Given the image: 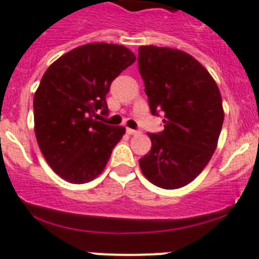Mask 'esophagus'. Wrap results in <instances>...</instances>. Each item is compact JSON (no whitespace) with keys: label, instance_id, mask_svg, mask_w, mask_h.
Instances as JSON below:
<instances>
[{"label":"esophagus","instance_id":"obj_1","mask_svg":"<svg viewBox=\"0 0 259 259\" xmlns=\"http://www.w3.org/2000/svg\"><path fill=\"white\" fill-rule=\"evenodd\" d=\"M127 134L128 135H139V134H140V131L132 130V128H127Z\"/></svg>","mask_w":259,"mask_h":259}]
</instances>
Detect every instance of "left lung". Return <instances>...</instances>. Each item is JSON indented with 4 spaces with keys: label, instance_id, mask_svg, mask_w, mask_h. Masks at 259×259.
Wrapping results in <instances>:
<instances>
[{
    "label": "left lung",
    "instance_id": "1",
    "mask_svg": "<svg viewBox=\"0 0 259 259\" xmlns=\"http://www.w3.org/2000/svg\"><path fill=\"white\" fill-rule=\"evenodd\" d=\"M139 71L153 115L164 111V131L148 134L152 148L139 160L149 183L179 189L196 179L214 153L224 123L219 86L185 51L139 48Z\"/></svg>",
    "mask_w": 259,
    "mask_h": 259
}]
</instances>
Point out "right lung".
<instances>
[{
	"mask_svg": "<svg viewBox=\"0 0 259 259\" xmlns=\"http://www.w3.org/2000/svg\"><path fill=\"white\" fill-rule=\"evenodd\" d=\"M136 57L121 45L87 44L51 63L34 94V132L51 169L71 184L93 181L106 168L125 128L98 121L108 112L112 80Z\"/></svg>",
	"mask_w": 259,
	"mask_h": 259,
	"instance_id": "1",
	"label": "right lung"
}]
</instances>
